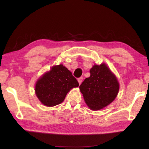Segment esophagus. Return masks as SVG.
Here are the masks:
<instances>
[{
	"instance_id": "esophagus-1",
	"label": "esophagus",
	"mask_w": 149,
	"mask_h": 149,
	"mask_svg": "<svg viewBox=\"0 0 149 149\" xmlns=\"http://www.w3.org/2000/svg\"><path fill=\"white\" fill-rule=\"evenodd\" d=\"M83 77H79V78H78L77 81H78V82H79V84H81L82 82H83Z\"/></svg>"
}]
</instances>
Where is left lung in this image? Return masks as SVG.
<instances>
[{"label":"left lung","instance_id":"obj_1","mask_svg":"<svg viewBox=\"0 0 149 149\" xmlns=\"http://www.w3.org/2000/svg\"><path fill=\"white\" fill-rule=\"evenodd\" d=\"M90 73V76L80 85V91L88 106L92 110H99L115 100L119 83L105 64L94 65Z\"/></svg>","mask_w":149,"mask_h":149}]
</instances>
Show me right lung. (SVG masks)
I'll return each mask as SVG.
<instances>
[{
	"mask_svg": "<svg viewBox=\"0 0 149 149\" xmlns=\"http://www.w3.org/2000/svg\"><path fill=\"white\" fill-rule=\"evenodd\" d=\"M78 86V81L72 72L59 65L54 66L37 81L35 92L44 105L54 106L64 100L70 90Z\"/></svg>",
	"mask_w": 149,
	"mask_h": 149,
	"instance_id": "1",
	"label": "right lung"
}]
</instances>
